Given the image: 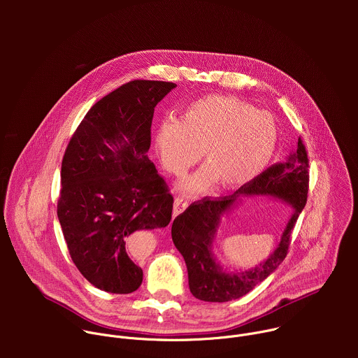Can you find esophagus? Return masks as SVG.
<instances>
[{
    "label": "esophagus",
    "mask_w": 358,
    "mask_h": 358,
    "mask_svg": "<svg viewBox=\"0 0 358 358\" xmlns=\"http://www.w3.org/2000/svg\"><path fill=\"white\" fill-rule=\"evenodd\" d=\"M187 207H188V202H187L184 198L177 196V198L174 199V210H173L174 217L182 214V213L187 210Z\"/></svg>",
    "instance_id": "1"
}]
</instances>
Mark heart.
<instances>
[{
	"mask_svg": "<svg viewBox=\"0 0 358 358\" xmlns=\"http://www.w3.org/2000/svg\"><path fill=\"white\" fill-rule=\"evenodd\" d=\"M163 167L176 176L195 164L203 150L207 166L178 184L184 194L239 189L257 180L269 164L278 127L272 116L234 96L208 94L194 100L181 120H163L155 136Z\"/></svg>",
	"mask_w": 358,
	"mask_h": 358,
	"instance_id": "heart-1",
	"label": "heart"
}]
</instances>
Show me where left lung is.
Masks as SVG:
<instances>
[{
    "mask_svg": "<svg viewBox=\"0 0 358 358\" xmlns=\"http://www.w3.org/2000/svg\"><path fill=\"white\" fill-rule=\"evenodd\" d=\"M309 191V159L303 141L283 163L264 171L257 180L224 198H203L180 214L171 227L176 248L182 255L188 271V285L194 297L203 301H229L249 293L283 262L290 234L303 211ZM241 194L278 197L294 208L281 241L268 260L252 270L224 271L213 255V242L220 220L238 201Z\"/></svg>",
    "mask_w": 358,
    "mask_h": 358,
    "instance_id": "left-lung-1",
    "label": "left lung"
}]
</instances>
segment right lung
I'll list each match as a JSON object with an SVG mask.
<instances>
[{"label": "right lung", "mask_w": 358, "mask_h": 358, "mask_svg": "<svg viewBox=\"0 0 358 358\" xmlns=\"http://www.w3.org/2000/svg\"><path fill=\"white\" fill-rule=\"evenodd\" d=\"M176 86L131 80L117 87L90 108L66 147L58 218L73 264L100 290H137L143 271L129 242L171 221L173 195L147 151L155 108Z\"/></svg>", "instance_id": "add662e5"}]
</instances>
